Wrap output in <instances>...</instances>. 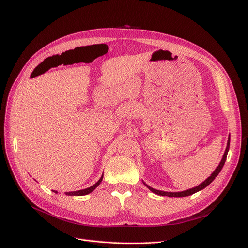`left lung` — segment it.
<instances>
[{
    "label": "left lung",
    "instance_id": "left-lung-1",
    "mask_svg": "<svg viewBox=\"0 0 248 248\" xmlns=\"http://www.w3.org/2000/svg\"><path fill=\"white\" fill-rule=\"evenodd\" d=\"M229 146H230V136L228 137V140H227V146H226V149H225V152H224V155L222 157V160H221V162L219 163V165L217 166V168L214 170V172L208 177L204 182H202V183L196 187H194L192 189H189V190H186V191H182V192H165V191H160V190H155L152 187H150L149 185H147L145 182H142L144 183L148 189H150V191H152L153 193L157 194V195H160V196H168V197H186V196H190V195L196 193L198 191H201L203 190L204 188H206L208 185L211 184L212 182L214 181V179L218 176V174L220 173V171L222 170V168L225 164V161H226V158H227V154H228V151H229Z\"/></svg>",
    "mask_w": 248,
    "mask_h": 248
}]
</instances>
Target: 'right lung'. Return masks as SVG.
<instances>
[{
    "instance_id": "obj_1",
    "label": "right lung",
    "mask_w": 248,
    "mask_h": 248,
    "mask_svg": "<svg viewBox=\"0 0 248 248\" xmlns=\"http://www.w3.org/2000/svg\"><path fill=\"white\" fill-rule=\"evenodd\" d=\"M102 179H103V174H102V176L100 177V179L96 182V183H95L94 185L91 186V187L86 188V189H83V190H78V191H73V192H66L65 194L68 195V196H84V195H87V194L93 192V191L100 184V182L102 181ZM53 192H54V193H58L57 191H53Z\"/></svg>"
}]
</instances>
